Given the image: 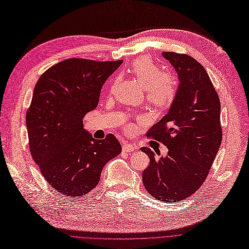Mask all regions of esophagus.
<instances>
[{
  "label": "esophagus",
  "instance_id": "34e87169",
  "mask_svg": "<svg viewBox=\"0 0 249 249\" xmlns=\"http://www.w3.org/2000/svg\"><path fill=\"white\" fill-rule=\"evenodd\" d=\"M123 150H124V152H134V151L137 150V147L134 146V145H132V144L125 143V144L124 145V146H123Z\"/></svg>",
  "mask_w": 249,
  "mask_h": 249
}]
</instances>
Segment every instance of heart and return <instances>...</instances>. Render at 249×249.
<instances>
[{
  "label": "heart",
  "instance_id": "obj_1",
  "mask_svg": "<svg viewBox=\"0 0 249 249\" xmlns=\"http://www.w3.org/2000/svg\"><path fill=\"white\" fill-rule=\"evenodd\" d=\"M130 73L144 88L145 99L157 108H167L172 104L178 89L175 76L161 72L149 57H139L133 62ZM130 125L127 130H132Z\"/></svg>",
  "mask_w": 249,
  "mask_h": 249
}]
</instances>
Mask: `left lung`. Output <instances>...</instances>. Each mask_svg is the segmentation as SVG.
<instances>
[{"mask_svg":"<svg viewBox=\"0 0 249 249\" xmlns=\"http://www.w3.org/2000/svg\"><path fill=\"white\" fill-rule=\"evenodd\" d=\"M161 54L174 67L179 84L168 113L147 133L168 153L157 159L150 148H141L150 160L142 181L153 198L173 203L199 190L209 173L222 138L220 102L206 70L194 57Z\"/></svg>","mask_w":249,"mask_h":249,"instance_id":"obj_1","label":"left lung"}]
</instances>
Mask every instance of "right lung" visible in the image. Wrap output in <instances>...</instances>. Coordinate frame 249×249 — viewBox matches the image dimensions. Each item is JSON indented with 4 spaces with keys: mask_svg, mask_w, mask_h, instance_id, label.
I'll return each instance as SVG.
<instances>
[{
    "mask_svg": "<svg viewBox=\"0 0 249 249\" xmlns=\"http://www.w3.org/2000/svg\"><path fill=\"white\" fill-rule=\"evenodd\" d=\"M123 62L65 59L35 85L25 117L30 150L43 177L58 193L87 195L98 185L106 162L122 152L114 135L92 138L82 118L96 109L102 87Z\"/></svg>",
    "mask_w": 249,
    "mask_h": 249,
    "instance_id": "obj_1",
    "label": "right lung"
}]
</instances>
